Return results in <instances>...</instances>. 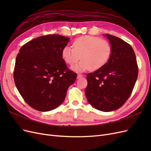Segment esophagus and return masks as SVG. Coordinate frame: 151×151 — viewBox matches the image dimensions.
Returning a JSON list of instances; mask_svg holds the SVG:
<instances>
[{"instance_id": "34e87169", "label": "esophagus", "mask_w": 151, "mask_h": 151, "mask_svg": "<svg viewBox=\"0 0 151 151\" xmlns=\"http://www.w3.org/2000/svg\"><path fill=\"white\" fill-rule=\"evenodd\" d=\"M83 75L82 74H77V79H80V78H81V77H83Z\"/></svg>"}]
</instances>
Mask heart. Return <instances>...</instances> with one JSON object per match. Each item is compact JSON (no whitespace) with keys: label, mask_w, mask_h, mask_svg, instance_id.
Here are the masks:
<instances>
[{"label":"heart","mask_w":151,"mask_h":151,"mask_svg":"<svg viewBox=\"0 0 151 151\" xmlns=\"http://www.w3.org/2000/svg\"><path fill=\"white\" fill-rule=\"evenodd\" d=\"M111 54L112 47L108 40L89 35L76 39L72 48L66 46L62 52L63 59L70 65L81 59L78 65L72 67L76 71L98 70L106 64Z\"/></svg>","instance_id":"b5f03b06"}]
</instances>
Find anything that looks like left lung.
<instances>
[{
	"label": "left lung",
	"mask_w": 151,
	"mask_h": 151,
	"mask_svg": "<svg viewBox=\"0 0 151 151\" xmlns=\"http://www.w3.org/2000/svg\"><path fill=\"white\" fill-rule=\"evenodd\" d=\"M106 36L112 47L111 56L106 65L87 74L85 93L94 108L108 112L120 108L129 98L139 68L130 45L116 36Z\"/></svg>",
	"instance_id": "1"
}]
</instances>
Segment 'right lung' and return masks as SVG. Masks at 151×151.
<instances>
[{"instance_id":"right-lung-1","label":"right lung","mask_w":151,"mask_h":151,"mask_svg":"<svg viewBox=\"0 0 151 151\" xmlns=\"http://www.w3.org/2000/svg\"><path fill=\"white\" fill-rule=\"evenodd\" d=\"M69 38L48 35L32 40L19 50L14 69L16 88L29 106L40 111L55 109L65 98L77 74L62 56Z\"/></svg>"}]
</instances>
